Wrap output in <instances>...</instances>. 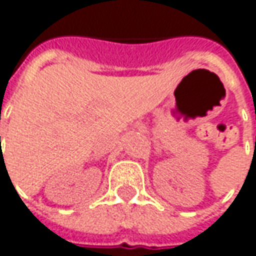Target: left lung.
I'll return each instance as SVG.
<instances>
[{
  "label": "left lung",
  "mask_w": 256,
  "mask_h": 256,
  "mask_svg": "<svg viewBox=\"0 0 256 256\" xmlns=\"http://www.w3.org/2000/svg\"><path fill=\"white\" fill-rule=\"evenodd\" d=\"M255 118H256V117H255ZM255 144H256V138H255Z\"/></svg>",
  "instance_id": "obj_1"
}]
</instances>
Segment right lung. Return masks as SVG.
<instances>
[{"label":"right lung","mask_w":256,"mask_h":256,"mask_svg":"<svg viewBox=\"0 0 256 256\" xmlns=\"http://www.w3.org/2000/svg\"><path fill=\"white\" fill-rule=\"evenodd\" d=\"M0 139H1V138H0Z\"/></svg>","instance_id":"right-lung-1"}]
</instances>
